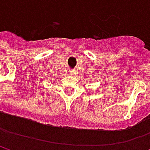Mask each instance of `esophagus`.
Masks as SVG:
<instances>
[{
    "label": "esophagus",
    "instance_id": "esophagus-1",
    "mask_svg": "<svg viewBox=\"0 0 150 150\" xmlns=\"http://www.w3.org/2000/svg\"><path fill=\"white\" fill-rule=\"evenodd\" d=\"M69 74H70V75H74V74H75V70H70V71H69Z\"/></svg>",
    "mask_w": 150,
    "mask_h": 150
}]
</instances>
